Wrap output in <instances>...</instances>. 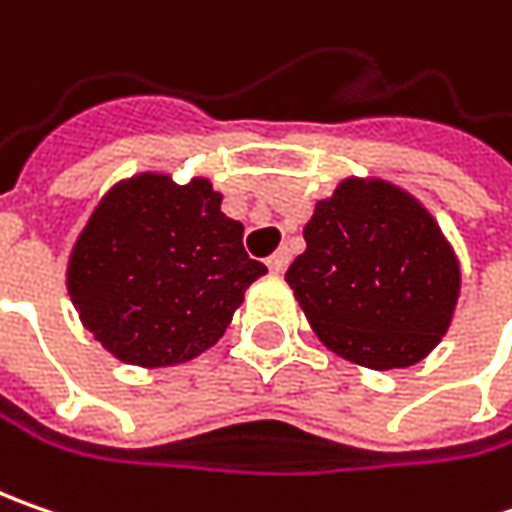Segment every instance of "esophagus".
<instances>
[{"label": "esophagus", "instance_id": "1", "mask_svg": "<svg viewBox=\"0 0 512 512\" xmlns=\"http://www.w3.org/2000/svg\"><path fill=\"white\" fill-rule=\"evenodd\" d=\"M287 262H290V253H287V250H276V253L267 259V267H270L273 273H285Z\"/></svg>", "mask_w": 512, "mask_h": 512}]
</instances>
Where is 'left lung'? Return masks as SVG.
I'll return each mask as SVG.
<instances>
[{
  "label": "left lung",
  "instance_id": "8db88e82",
  "mask_svg": "<svg viewBox=\"0 0 512 512\" xmlns=\"http://www.w3.org/2000/svg\"><path fill=\"white\" fill-rule=\"evenodd\" d=\"M305 242L285 282L333 353L393 370L442 342L459 299V259L410 193L344 179L316 205Z\"/></svg>",
  "mask_w": 512,
  "mask_h": 512
}]
</instances>
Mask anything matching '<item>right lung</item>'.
Wrapping results in <instances>:
<instances>
[{"mask_svg": "<svg viewBox=\"0 0 512 512\" xmlns=\"http://www.w3.org/2000/svg\"><path fill=\"white\" fill-rule=\"evenodd\" d=\"M207 179L142 173L110 187L79 233L68 293L82 325L139 367L190 362L222 339L267 267L242 245Z\"/></svg>", "mask_w": 512, "mask_h": 512, "instance_id": "add662e5", "label": "right lung"}]
</instances>
